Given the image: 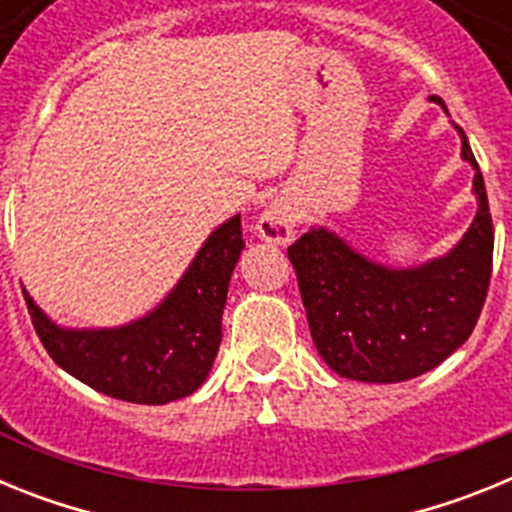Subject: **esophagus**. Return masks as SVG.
<instances>
[{
	"label": "esophagus",
	"instance_id": "34e87169",
	"mask_svg": "<svg viewBox=\"0 0 512 512\" xmlns=\"http://www.w3.org/2000/svg\"><path fill=\"white\" fill-rule=\"evenodd\" d=\"M295 228L297 210L284 197L271 200L259 217V235L266 243H274V246H287V243L295 241Z\"/></svg>",
	"mask_w": 512,
	"mask_h": 512
}]
</instances>
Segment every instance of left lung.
<instances>
[{
  "instance_id": "8db88e82",
  "label": "left lung",
  "mask_w": 512,
  "mask_h": 512,
  "mask_svg": "<svg viewBox=\"0 0 512 512\" xmlns=\"http://www.w3.org/2000/svg\"><path fill=\"white\" fill-rule=\"evenodd\" d=\"M449 115L441 97H431ZM461 161L474 169L477 212L459 241L433 259L390 266L325 225H312L287 248L297 271L312 343L343 379L372 384L408 382L431 372L472 336L492 271L490 207L467 133Z\"/></svg>"
}]
</instances>
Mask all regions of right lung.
Listing matches in <instances>:
<instances>
[{
	"mask_svg": "<svg viewBox=\"0 0 512 512\" xmlns=\"http://www.w3.org/2000/svg\"><path fill=\"white\" fill-rule=\"evenodd\" d=\"M241 215L217 225L179 282L146 315L110 328L51 320L25 287L27 312L51 359L79 382L115 400L166 405L202 387L223 341L228 284L243 251Z\"/></svg>",
	"mask_w": 512,
	"mask_h": 512,
	"instance_id": "add662e5",
	"label": "right lung"
}]
</instances>
